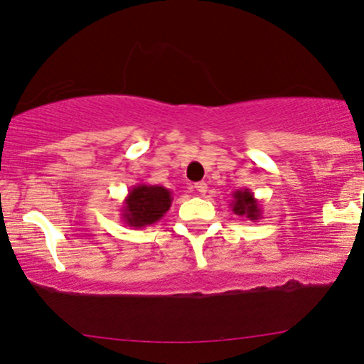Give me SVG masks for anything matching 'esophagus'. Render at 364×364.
<instances>
[{"instance_id": "34e87169", "label": "esophagus", "mask_w": 364, "mask_h": 364, "mask_svg": "<svg viewBox=\"0 0 364 364\" xmlns=\"http://www.w3.org/2000/svg\"><path fill=\"white\" fill-rule=\"evenodd\" d=\"M193 188H196L197 192H200L202 196H203V193L207 192V183H205V182H197L196 186H193Z\"/></svg>"}]
</instances>
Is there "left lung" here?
<instances>
[{
    "instance_id": "left-lung-1",
    "label": "left lung",
    "mask_w": 364,
    "mask_h": 364,
    "mask_svg": "<svg viewBox=\"0 0 364 364\" xmlns=\"http://www.w3.org/2000/svg\"><path fill=\"white\" fill-rule=\"evenodd\" d=\"M230 207L235 215L247 217L248 220L257 222L258 218H262L260 203H258L253 192L248 191V188H238V191L232 193Z\"/></svg>"
}]
</instances>
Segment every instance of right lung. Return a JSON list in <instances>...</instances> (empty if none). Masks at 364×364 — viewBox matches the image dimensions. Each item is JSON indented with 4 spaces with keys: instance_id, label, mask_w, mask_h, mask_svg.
I'll list each match as a JSON object with an SVG mask.
<instances>
[{
    "instance_id": "add662e5",
    "label": "right lung",
    "mask_w": 364,
    "mask_h": 364,
    "mask_svg": "<svg viewBox=\"0 0 364 364\" xmlns=\"http://www.w3.org/2000/svg\"><path fill=\"white\" fill-rule=\"evenodd\" d=\"M172 205V192L162 186L137 183L127 192L122 207V222L129 227H149L161 220Z\"/></svg>"
}]
</instances>
